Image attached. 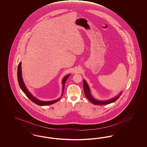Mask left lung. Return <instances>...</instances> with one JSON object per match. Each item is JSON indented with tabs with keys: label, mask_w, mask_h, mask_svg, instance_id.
<instances>
[{
	"label": "left lung",
	"mask_w": 147,
	"mask_h": 147,
	"mask_svg": "<svg viewBox=\"0 0 147 147\" xmlns=\"http://www.w3.org/2000/svg\"><path fill=\"white\" fill-rule=\"evenodd\" d=\"M83 85H84V89L85 94L86 98H87L93 104L95 105H107V104H109L111 103L115 102L119 98H120L121 95L122 94V92H121L117 96H116L115 98H111V100H107V101H100V100L95 99L92 96V94L90 93L89 86H88V84H87V82H86L85 80H84Z\"/></svg>",
	"instance_id": "obj_1"
}]
</instances>
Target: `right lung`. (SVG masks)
Returning <instances> with one entry per match:
<instances>
[{"mask_svg":"<svg viewBox=\"0 0 147 147\" xmlns=\"http://www.w3.org/2000/svg\"><path fill=\"white\" fill-rule=\"evenodd\" d=\"M21 65H22L21 62H20V63H19V65H18V71H17V77H18V83H19V86H20V88H21L22 91H23V92L25 94V95H26L29 98L32 102L35 103L36 104L39 105V106H48V105H49L53 104L54 103L58 102V101L60 99V98H59L58 99L55 100H53V101H40V100L37 99V98H35V97H34V96L32 95L29 92V91L28 90V89H27L26 87L25 86V84H24V81H23V80H22ZM69 76H70V75L68 74V75H67V76H65L63 78V80H62V83L63 86H62V95H63V90H64L65 84L66 83V80H67V79L68 78V77Z\"/></svg>","mask_w":147,"mask_h":147,"instance_id":"obj_1","label":"right lung"}]
</instances>
